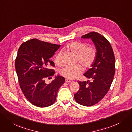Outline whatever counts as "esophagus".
Returning a JSON list of instances; mask_svg holds the SVG:
<instances>
[{
    "label": "esophagus",
    "instance_id": "esophagus-1",
    "mask_svg": "<svg viewBox=\"0 0 132 132\" xmlns=\"http://www.w3.org/2000/svg\"><path fill=\"white\" fill-rule=\"evenodd\" d=\"M73 81L72 80H69V79H65V82H67V83H71Z\"/></svg>",
    "mask_w": 132,
    "mask_h": 132
}]
</instances>
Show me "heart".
<instances>
[{
	"mask_svg": "<svg viewBox=\"0 0 132 132\" xmlns=\"http://www.w3.org/2000/svg\"><path fill=\"white\" fill-rule=\"evenodd\" d=\"M67 50L77 56V62L85 68H90L95 61L97 50L93 45L88 46L83 42H74L67 46ZM55 63L57 65L62 64L61 53H58L55 58ZM83 68L80 64L66 66L60 70L61 75L69 79H74L83 71Z\"/></svg>",
	"mask_w": 132,
	"mask_h": 132,
	"instance_id": "b5f03b06",
	"label": "heart"
}]
</instances>
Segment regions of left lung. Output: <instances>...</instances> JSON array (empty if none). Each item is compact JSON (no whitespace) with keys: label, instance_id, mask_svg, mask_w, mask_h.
Here are the masks:
<instances>
[{"label":"left lung","instance_id":"left-lung-1","mask_svg":"<svg viewBox=\"0 0 132 132\" xmlns=\"http://www.w3.org/2000/svg\"><path fill=\"white\" fill-rule=\"evenodd\" d=\"M82 38H90L97 50L95 61L84 74L93 81H77L80 87L74 95L78 103L89 107L101 101L108 93L115 74V60L111 45L101 34L92 32L82 36Z\"/></svg>","mask_w":132,"mask_h":132}]
</instances>
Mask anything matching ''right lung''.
Segmentation results:
<instances>
[{
    "mask_svg": "<svg viewBox=\"0 0 132 132\" xmlns=\"http://www.w3.org/2000/svg\"><path fill=\"white\" fill-rule=\"evenodd\" d=\"M60 46L34 38L24 42L18 49L15 68L19 86L25 97L37 107L54 104L58 90L65 82L64 77L58 75L50 83L45 82V78L55 74L49 69L55 67L50 59Z\"/></svg>",
    "mask_w": 132,
    "mask_h": 132,
    "instance_id": "obj_1",
    "label": "right lung"
}]
</instances>
